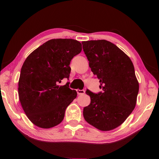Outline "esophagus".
I'll use <instances>...</instances> for the list:
<instances>
[{"instance_id":"34e87169","label":"esophagus","mask_w":159,"mask_h":159,"mask_svg":"<svg viewBox=\"0 0 159 159\" xmlns=\"http://www.w3.org/2000/svg\"><path fill=\"white\" fill-rule=\"evenodd\" d=\"M76 92H77V93L79 94V95H83V94L85 93V91L84 90V89H82V90H80V89H77V90H76Z\"/></svg>"}]
</instances>
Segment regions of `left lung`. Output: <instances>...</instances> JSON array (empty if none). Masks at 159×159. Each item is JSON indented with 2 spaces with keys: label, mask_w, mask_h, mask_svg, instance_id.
I'll use <instances>...</instances> for the list:
<instances>
[{
  "label": "left lung",
  "mask_w": 159,
  "mask_h": 159,
  "mask_svg": "<svg viewBox=\"0 0 159 159\" xmlns=\"http://www.w3.org/2000/svg\"><path fill=\"white\" fill-rule=\"evenodd\" d=\"M83 51L92 72L100 80L102 92L89 90V105L83 116L92 126L102 131L118 127L133 112L139 83L130 59L114 43L104 39L83 42Z\"/></svg>",
  "instance_id": "1"
}]
</instances>
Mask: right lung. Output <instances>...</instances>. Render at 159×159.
<instances>
[{
	"instance_id": "obj_1",
	"label": "right lung",
	"mask_w": 159,
	"mask_h": 159,
	"mask_svg": "<svg viewBox=\"0 0 159 159\" xmlns=\"http://www.w3.org/2000/svg\"><path fill=\"white\" fill-rule=\"evenodd\" d=\"M82 50L81 43L72 39H52L43 43L27 57L20 72L18 95L29 120L42 128L59 124L67 106L77 96L69 83L70 63Z\"/></svg>"
}]
</instances>
